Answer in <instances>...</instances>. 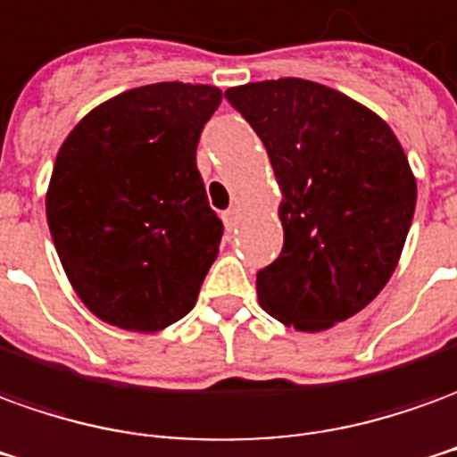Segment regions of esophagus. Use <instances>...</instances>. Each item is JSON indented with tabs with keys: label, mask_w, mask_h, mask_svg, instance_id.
I'll use <instances>...</instances> for the list:
<instances>
[{
	"label": "esophagus",
	"mask_w": 457,
	"mask_h": 457,
	"mask_svg": "<svg viewBox=\"0 0 457 457\" xmlns=\"http://www.w3.org/2000/svg\"><path fill=\"white\" fill-rule=\"evenodd\" d=\"M222 222H225V228H228V229L235 228V225L239 222V210H237V207H229V210H225V212H222Z\"/></svg>",
	"instance_id": "obj_1"
}]
</instances>
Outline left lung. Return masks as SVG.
I'll return each mask as SVG.
<instances>
[{"label":"left lung","mask_w":457,"mask_h":457,"mask_svg":"<svg viewBox=\"0 0 457 457\" xmlns=\"http://www.w3.org/2000/svg\"><path fill=\"white\" fill-rule=\"evenodd\" d=\"M225 98L262 138L282 190L284 247L257 272L262 309L296 331L353 317L391 279L416 210L394 130L304 79L235 86Z\"/></svg>","instance_id":"obj_1"}]
</instances>
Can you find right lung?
Here are the masks:
<instances>
[{"label":"right lung","instance_id":"obj_1","mask_svg":"<svg viewBox=\"0 0 457 457\" xmlns=\"http://www.w3.org/2000/svg\"><path fill=\"white\" fill-rule=\"evenodd\" d=\"M222 91L140 86L86 113L66 136L46 190L63 272L96 317L161 331L197 302L222 239L195 151Z\"/></svg>","mask_w":457,"mask_h":457}]
</instances>
